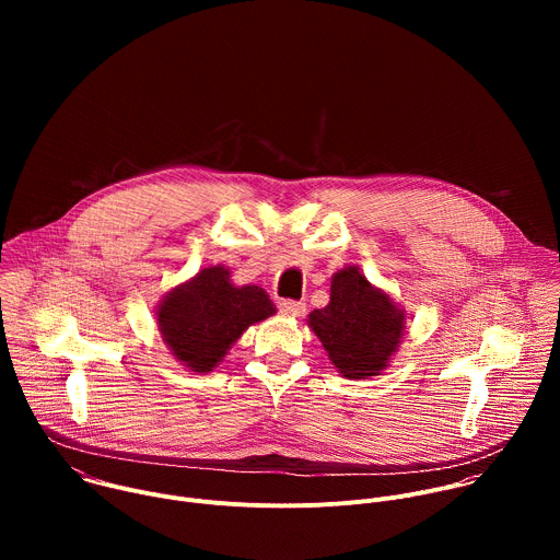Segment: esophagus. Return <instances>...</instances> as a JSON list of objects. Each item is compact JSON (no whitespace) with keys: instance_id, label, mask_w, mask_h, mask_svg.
<instances>
[{"instance_id":"obj_1","label":"esophagus","mask_w":560,"mask_h":560,"mask_svg":"<svg viewBox=\"0 0 560 560\" xmlns=\"http://www.w3.org/2000/svg\"><path fill=\"white\" fill-rule=\"evenodd\" d=\"M279 310L283 316H290V318H299L305 314V305L301 301H281Z\"/></svg>"}]
</instances>
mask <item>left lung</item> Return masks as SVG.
<instances>
[{
    "label": "left lung",
    "mask_w": 560,
    "mask_h": 560,
    "mask_svg": "<svg viewBox=\"0 0 560 560\" xmlns=\"http://www.w3.org/2000/svg\"><path fill=\"white\" fill-rule=\"evenodd\" d=\"M337 372L350 381L374 378L389 368L408 332V316L392 294L368 281L359 266L332 275L330 303L307 314Z\"/></svg>",
    "instance_id": "8db88e82"
}]
</instances>
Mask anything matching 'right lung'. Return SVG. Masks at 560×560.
Masks as SVG:
<instances>
[{"label":"right lung","instance_id":"right-lung-1","mask_svg":"<svg viewBox=\"0 0 560 560\" xmlns=\"http://www.w3.org/2000/svg\"><path fill=\"white\" fill-rule=\"evenodd\" d=\"M261 285H236L228 266L201 268L171 288L154 307L156 330L171 354L190 372H212L250 326L275 316Z\"/></svg>","mask_w":560,"mask_h":560}]
</instances>
